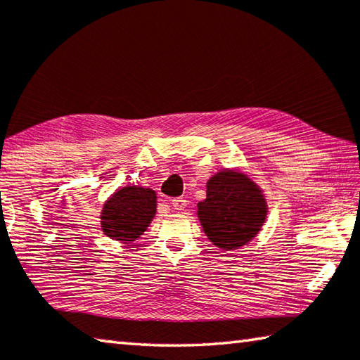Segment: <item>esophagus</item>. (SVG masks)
<instances>
[{"mask_svg":"<svg viewBox=\"0 0 360 360\" xmlns=\"http://www.w3.org/2000/svg\"><path fill=\"white\" fill-rule=\"evenodd\" d=\"M172 206L174 210H184L187 206V200L184 197H176L172 198Z\"/></svg>","mask_w":360,"mask_h":360,"instance_id":"esophagus-1","label":"esophagus"}]
</instances>
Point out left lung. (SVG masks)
Segmentation results:
<instances>
[{
  "label": "left lung",
  "mask_w": 360,
  "mask_h": 360,
  "mask_svg": "<svg viewBox=\"0 0 360 360\" xmlns=\"http://www.w3.org/2000/svg\"><path fill=\"white\" fill-rule=\"evenodd\" d=\"M268 205L264 191L240 169L224 168L206 182L197 217L212 245L235 251L259 235Z\"/></svg>",
  "instance_id": "obj_1"
}]
</instances>
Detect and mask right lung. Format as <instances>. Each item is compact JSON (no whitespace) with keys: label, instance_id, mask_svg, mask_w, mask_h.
<instances>
[{"label":"right lung","instance_id":"obj_1","mask_svg":"<svg viewBox=\"0 0 360 360\" xmlns=\"http://www.w3.org/2000/svg\"><path fill=\"white\" fill-rule=\"evenodd\" d=\"M155 212V191L131 184L120 187L103 203L101 230L108 238L130 245L148 230Z\"/></svg>","mask_w":360,"mask_h":360}]
</instances>
